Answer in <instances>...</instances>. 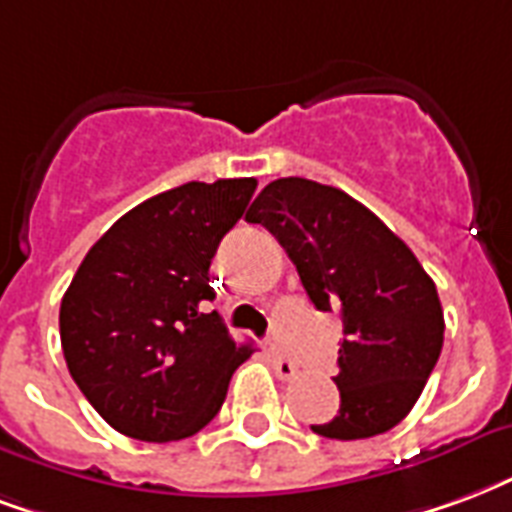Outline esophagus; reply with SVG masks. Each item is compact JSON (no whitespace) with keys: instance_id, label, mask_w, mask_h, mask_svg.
<instances>
[{"instance_id":"34e87169","label":"esophagus","mask_w":512,"mask_h":512,"mask_svg":"<svg viewBox=\"0 0 512 512\" xmlns=\"http://www.w3.org/2000/svg\"><path fill=\"white\" fill-rule=\"evenodd\" d=\"M271 366H274V372L279 380H293L295 374H298V366H295L290 358H285V355H279V352L271 355Z\"/></svg>"}]
</instances>
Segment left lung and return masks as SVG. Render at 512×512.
I'll list each match as a JSON object with an SVG mask.
<instances>
[{
  "label": "left lung",
  "mask_w": 512,
  "mask_h": 512,
  "mask_svg": "<svg viewBox=\"0 0 512 512\" xmlns=\"http://www.w3.org/2000/svg\"><path fill=\"white\" fill-rule=\"evenodd\" d=\"M246 219L285 246L320 312L342 314L333 377L342 404L314 434L366 439L393 429L426 388L445 333L437 285L418 257L347 192L298 176L271 181Z\"/></svg>",
  "instance_id": "obj_1"
}]
</instances>
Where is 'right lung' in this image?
Instances as JSON below:
<instances>
[{"label":"right lung","instance_id":"add662e5","mask_svg":"<svg viewBox=\"0 0 512 512\" xmlns=\"http://www.w3.org/2000/svg\"><path fill=\"white\" fill-rule=\"evenodd\" d=\"M255 179L189 181L143 200L86 252L59 309L75 385L124 437L198 434L252 355L217 312L208 268L244 217Z\"/></svg>","mask_w":512,"mask_h":512}]
</instances>
